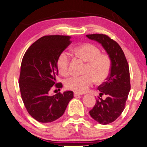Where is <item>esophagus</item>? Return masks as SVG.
<instances>
[{
	"mask_svg": "<svg viewBox=\"0 0 147 147\" xmlns=\"http://www.w3.org/2000/svg\"><path fill=\"white\" fill-rule=\"evenodd\" d=\"M80 95H81V94H79V93H77V92H74V96H75V97L80 96Z\"/></svg>",
	"mask_w": 147,
	"mask_h": 147,
	"instance_id": "1",
	"label": "esophagus"
}]
</instances>
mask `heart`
<instances>
[{"label":"heart","mask_w":147,"mask_h":147,"mask_svg":"<svg viewBox=\"0 0 147 147\" xmlns=\"http://www.w3.org/2000/svg\"><path fill=\"white\" fill-rule=\"evenodd\" d=\"M73 53L76 57L86 62L83 74L81 76H73L65 80V85L68 90L77 93L86 92L93 83L101 84L106 81L111 73V57L101 53L100 49L91 43H84L74 47ZM70 57L69 54L63 52L57 60V67L59 73L67 76L69 73Z\"/></svg>","instance_id":"1"}]
</instances>
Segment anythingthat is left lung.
I'll return each instance as SVG.
<instances>
[{
	"mask_svg": "<svg viewBox=\"0 0 147 147\" xmlns=\"http://www.w3.org/2000/svg\"><path fill=\"white\" fill-rule=\"evenodd\" d=\"M90 40L101 44L111 57L112 66L107 81L98 87L100 96L106 94L105 100L97 99L90 115L98 123L107 125L115 121L125 109L126 101L131 90L129 67L127 59L119 45L107 35L87 34Z\"/></svg>",
	"mask_w": 147,
	"mask_h": 147,
	"instance_id": "obj_1",
	"label": "left lung"
}]
</instances>
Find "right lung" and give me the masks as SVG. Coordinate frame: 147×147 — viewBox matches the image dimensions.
Returning <instances> with one entry per match:
<instances>
[{
  "instance_id": "obj_1",
  "label": "right lung",
  "mask_w": 147,
  "mask_h": 147,
  "mask_svg": "<svg viewBox=\"0 0 147 147\" xmlns=\"http://www.w3.org/2000/svg\"><path fill=\"white\" fill-rule=\"evenodd\" d=\"M71 43L69 36H44L28 49L22 60L19 87L22 101L29 115L40 123H51L61 117L74 97L70 90L49 94L54 85L59 90L63 86L56 80L57 60Z\"/></svg>"
}]
</instances>
